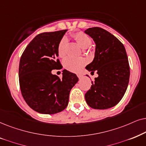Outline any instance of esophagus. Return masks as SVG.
<instances>
[{"label":"esophagus","mask_w":146,"mask_h":146,"mask_svg":"<svg viewBox=\"0 0 146 146\" xmlns=\"http://www.w3.org/2000/svg\"><path fill=\"white\" fill-rule=\"evenodd\" d=\"M77 77H79V79H81L83 77V75L81 74H77Z\"/></svg>","instance_id":"esophagus-1"}]
</instances>
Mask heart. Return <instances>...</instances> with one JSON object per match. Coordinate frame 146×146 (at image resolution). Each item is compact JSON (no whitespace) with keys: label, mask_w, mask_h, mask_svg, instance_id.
Here are the masks:
<instances>
[{"label":"heart","mask_w":146,"mask_h":146,"mask_svg":"<svg viewBox=\"0 0 146 146\" xmlns=\"http://www.w3.org/2000/svg\"><path fill=\"white\" fill-rule=\"evenodd\" d=\"M71 36L75 41L78 43L82 48H87L92 43V40L85 33L79 31L71 34ZM68 40L66 37H63L60 40L58 45L57 52L60 57H64L67 53V47ZM87 61L84 58H76L69 57L63 61V65L65 68L69 71L73 72H78L81 68L86 64Z\"/></svg>","instance_id":"1"}]
</instances>
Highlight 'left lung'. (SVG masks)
I'll list each match as a JSON object with an SVG mask.
<instances>
[{"label":"left lung","instance_id":"obj_1","mask_svg":"<svg viewBox=\"0 0 146 146\" xmlns=\"http://www.w3.org/2000/svg\"><path fill=\"white\" fill-rule=\"evenodd\" d=\"M85 33L96 44L94 59L86 69L91 73L96 71L99 75L91 81L85 101L93 109L112 108L123 98L129 83L130 69L125 48L118 38L100 27L89 28Z\"/></svg>","mask_w":146,"mask_h":146}]
</instances>
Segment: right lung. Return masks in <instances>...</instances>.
<instances>
[{
  "label": "right lung",
  "instance_id": "add662e5",
  "mask_svg": "<svg viewBox=\"0 0 146 146\" xmlns=\"http://www.w3.org/2000/svg\"><path fill=\"white\" fill-rule=\"evenodd\" d=\"M67 30L44 32L29 42L21 55L19 85L24 100L31 109L44 114H54L67 108L70 91L79 79L75 73L63 71L59 78L53 69H62L57 48Z\"/></svg>",
  "mask_w": 146,
  "mask_h": 146
}]
</instances>
